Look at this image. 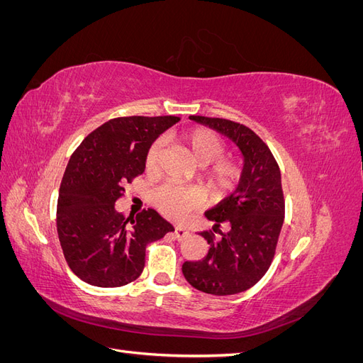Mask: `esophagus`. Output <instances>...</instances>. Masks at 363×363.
I'll use <instances>...</instances> for the list:
<instances>
[{
    "instance_id": "esophagus-1",
    "label": "esophagus",
    "mask_w": 363,
    "mask_h": 363,
    "mask_svg": "<svg viewBox=\"0 0 363 363\" xmlns=\"http://www.w3.org/2000/svg\"><path fill=\"white\" fill-rule=\"evenodd\" d=\"M175 238L177 239H183V238H186L189 235V228H186V227H182V225H177L175 227Z\"/></svg>"
}]
</instances>
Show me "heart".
Masks as SVG:
<instances>
[{
    "instance_id": "b5f03b06",
    "label": "heart",
    "mask_w": 363,
    "mask_h": 363,
    "mask_svg": "<svg viewBox=\"0 0 363 363\" xmlns=\"http://www.w3.org/2000/svg\"><path fill=\"white\" fill-rule=\"evenodd\" d=\"M184 145L192 152L196 163L206 167L213 163L207 171V177L216 188H228L238 179V167L230 160H218L224 155V142L216 133L207 128H195L183 135ZM160 142L156 140L148 148L145 168L152 171L157 167ZM201 203L200 192L177 183H164L155 192V204L159 211L172 219H182Z\"/></svg>"
}]
</instances>
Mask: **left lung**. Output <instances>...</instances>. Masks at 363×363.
Returning a JSON list of instances; mask_svg holds the SVG:
<instances>
[{"mask_svg": "<svg viewBox=\"0 0 363 363\" xmlns=\"http://www.w3.org/2000/svg\"><path fill=\"white\" fill-rule=\"evenodd\" d=\"M228 138L244 159L235 192L204 213L230 230L215 239L204 232L208 251L203 260L184 262L182 271L191 286L212 295H233L250 289L265 276L276 252L284 218L281 175L272 152L255 131L221 118L189 116Z\"/></svg>", "mask_w": 363, "mask_h": 363, "instance_id": "obj_1", "label": "left lung"}]
</instances>
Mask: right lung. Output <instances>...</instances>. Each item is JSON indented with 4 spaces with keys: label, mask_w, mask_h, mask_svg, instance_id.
<instances>
[{
    "label": "right lung",
    "mask_w": 363,
    "mask_h": 363,
    "mask_svg": "<svg viewBox=\"0 0 363 363\" xmlns=\"http://www.w3.org/2000/svg\"><path fill=\"white\" fill-rule=\"evenodd\" d=\"M179 116H127L107 121L86 136L63 174L57 233L69 268L98 288L136 280L145 267V247L174 232L156 211L136 218L116 211L124 186L145 171L148 148Z\"/></svg>",
    "instance_id": "1"
}]
</instances>
